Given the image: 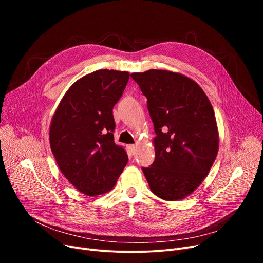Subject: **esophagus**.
<instances>
[{"instance_id": "obj_1", "label": "esophagus", "mask_w": 263, "mask_h": 263, "mask_svg": "<svg viewBox=\"0 0 263 263\" xmlns=\"http://www.w3.org/2000/svg\"><path fill=\"white\" fill-rule=\"evenodd\" d=\"M128 150H129V154L131 156H133L135 154V150H136V145H129L128 146Z\"/></svg>"}]
</instances>
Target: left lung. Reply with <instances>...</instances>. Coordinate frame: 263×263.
<instances>
[{
  "mask_svg": "<svg viewBox=\"0 0 263 263\" xmlns=\"http://www.w3.org/2000/svg\"><path fill=\"white\" fill-rule=\"evenodd\" d=\"M131 77L146 96L157 134L155 162L143 167L150 190L165 200L183 199L201 184L217 156L211 102L194 80L181 73L150 69Z\"/></svg>",
  "mask_w": 263,
  "mask_h": 263,
  "instance_id": "1",
  "label": "left lung"
}]
</instances>
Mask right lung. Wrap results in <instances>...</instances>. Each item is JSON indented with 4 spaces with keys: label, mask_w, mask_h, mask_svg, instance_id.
Segmentation results:
<instances>
[{
    "label": "right lung",
    "mask_w": 263,
    "mask_h": 263,
    "mask_svg": "<svg viewBox=\"0 0 263 263\" xmlns=\"http://www.w3.org/2000/svg\"><path fill=\"white\" fill-rule=\"evenodd\" d=\"M128 71L100 69L69 87L52 117L49 140L59 168L87 196L112 190L128 163L114 142L113 107L127 86Z\"/></svg>",
    "instance_id": "1"
}]
</instances>
